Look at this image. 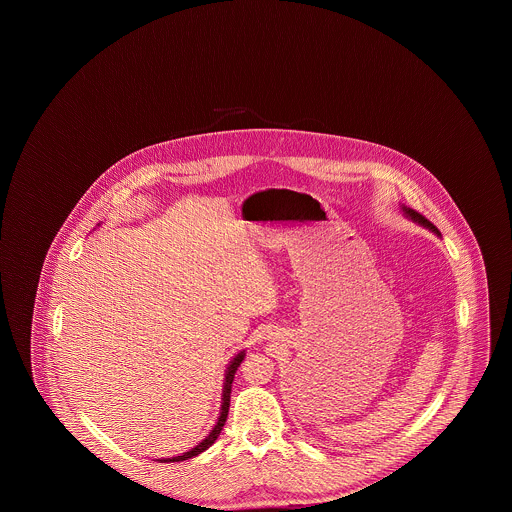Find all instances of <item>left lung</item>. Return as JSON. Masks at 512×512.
I'll list each match as a JSON object with an SVG mask.
<instances>
[{
	"label": "left lung",
	"instance_id": "obj_1",
	"mask_svg": "<svg viewBox=\"0 0 512 512\" xmlns=\"http://www.w3.org/2000/svg\"><path fill=\"white\" fill-rule=\"evenodd\" d=\"M403 211H405V213H407V215H409V217H411V219L416 220V222H418V224H422V226H426V228H430V230H432V232H436V234H439L438 228H436V226H434V224H432V222H430V220L426 219V217H422V215H420V213H418V211H414V209H407V207H403Z\"/></svg>",
	"mask_w": 512,
	"mask_h": 512
}]
</instances>
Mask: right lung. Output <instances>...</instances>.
<instances>
[{
	"mask_svg": "<svg viewBox=\"0 0 512 512\" xmlns=\"http://www.w3.org/2000/svg\"><path fill=\"white\" fill-rule=\"evenodd\" d=\"M244 357V351H242V353H238V355H236V359L230 363L228 370H226V378H224V390H222V407H220L219 422L215 424V428L209 432V436L203 439L199 445H195L192 451H188V453H184V455H180V457H172V459H167V461H171V463H178V461H188V459H192V457H195V455L203 453L205 449H209V447L215 443V439L219 438L220 430H222V426H224V422H226V416H228V407H230V393H232V382H234V374H236L238 366L242 365ZM167 461H165V463H167Z\"/></svg>",
	"mask_w": 512,
	"mask_h": 512,
	"instance_id": "1",
	"label": "right lung"
}]
</instances>
